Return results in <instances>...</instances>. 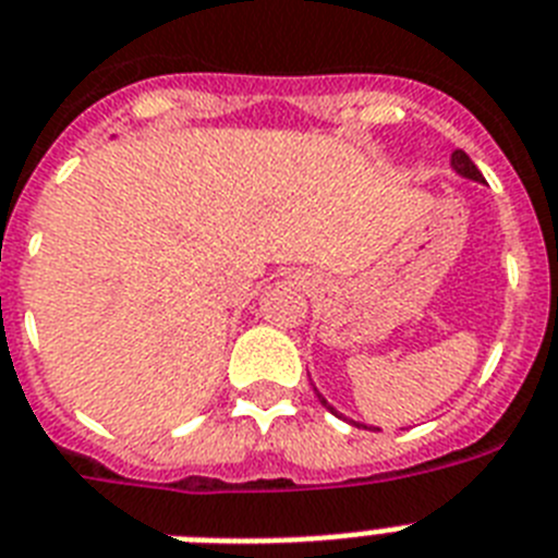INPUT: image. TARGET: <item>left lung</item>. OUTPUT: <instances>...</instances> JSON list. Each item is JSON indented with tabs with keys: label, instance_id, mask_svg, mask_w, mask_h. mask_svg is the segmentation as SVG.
<instances>
[{
	"label": "left lung",
	"instance_id": "left-lung-1",
	"mask_svg": "<svg viewBox=\"0 0 558 558\" xmlns=\"http://www.w3.org/2000/svg\"><path fill=\"white\" fill-rule=\"evenodd\" d=\"M450 162H453L456 173H462V177L476 179V182H482V173H478V168H476V165L471 162V156L464 154V150H453V159H450ZM316 396H319V402L325 404V408H328L330 413H336L333 408H330V404L325 402V399H322V393H316ZM336 416H339V413H336ZM342 418H344V416H342ZM353 425H356V422H353ZM356 427H365V425H356ZM367 430H371V427H367Z\"/></svg>",
	"mask_w": 558,
	"mask_h": 558
}]
</instances>
